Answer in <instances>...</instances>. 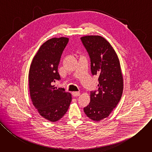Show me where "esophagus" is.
Wrapping results in <instances>:
<instances>
[{"label":"esophagus","instance_id":"34e87169","mask_svg":"<svg viewBox=\"0 0 152 152\" xmlns=\"http://www.w3.org/2000/svg\"><path fill=\"white\" fill-rule=\"evenodd\" d=\"M72 95L75 97H77V96H80V93L79 92H73L72 93Z\"/></svg>","mask_w":152,"mask_h":152}]
</instances>
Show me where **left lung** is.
Masks as SVG:
<instances>
[{"label": "left lung", "instance_id": "obj_1", "mask_svg": "<svg viewBox=\"0 0 152 152\" xmlns=\"http://www.w3.org/2000/svg\"><path fill=\"white\" fill-rule=\"evenodd\" d=\"M91 62L93 76L97 75L98 90L90 93L91 101L83 108L85 114L94 121L107 117L120 102L123 79L118 58L114 49L100 36L80 38Z\"/></svg>", "mask_w": 152, "mask_h": 152}]
</instances>
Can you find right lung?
Wrapping results in <instances>:
<instances>
[{"mask_svg":"<svg viewBox=\"0 0 152 152\" xmlns=\"http://www.w3.org/2000/svg\"><path fill=\"white\" fill-rule=\"evenodd\" d=\"M68 42V38L61 37L43 43L29 69V92L32 103L40 115L52 122L58 121L64 115L72 101L70 93L52 85L61 79L58 65Z\"/></svg>","mask_w":152,"mask_h":152,"instance_id":"right-lung-1","label":"right lung"}]
</instances>
